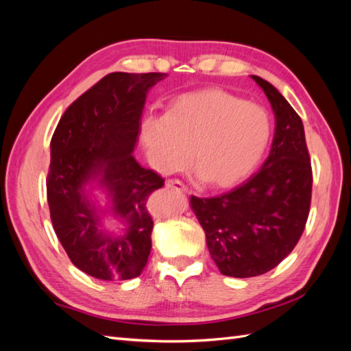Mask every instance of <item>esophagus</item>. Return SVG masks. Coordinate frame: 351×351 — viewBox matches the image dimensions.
I'll list each match as a JSON object with an SVG mask.
<instances>
[{
    "label": "esophagus",
    "instance_id": "1",
    "mask_svg": "<svg viewBox=\"0 0 351 351\" xmlns=\"http://www.w3.org/2000/svg\"><path fill=\"white\" fill-rule=\"evenodd\" d=\"M165 186H167V189L173 190V192H177V193L186 192V186H184L182 182H180V180H177V178L168 180V182L165 183Z\"/></svg>",
    "mask_w": 351,
    "mask_h": 351
}]
</instances>
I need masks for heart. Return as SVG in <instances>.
Here are the masks:
<instances>
[{
	"label": "heart",
	"mask_w": 351,
	"mask_h": 351,
	"mask_svg": "<svg viewBox=\"0 0 351 351\" xmlns=\"http://www.w3.org/2000/svg\"><path fill=\"white\" fill-rule=\"evenodd\" d=\"M271 134V117L261 105L221 89L180 95L162 117L147 115L141 125L142 143L158 171L182 168L192 149L197 176L214 189L234 187L252 176Z\"/></svg>",
	"instance_id": "obj_1"
}]
</instances>
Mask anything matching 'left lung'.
I'll return each mask as SVG.
<instances>
[{"label": "left lung", "instance_id": "left-lung-1", "mask_svg": "<svg viewBox=\"0 0 351 351\" xmlns=\"http://www.w3.org/2000/svg\"><path fill=\"white\" fill-rule=\"evenodd\" d=\"M252 79L263 89L275 115L268 158L231 192L190 199L210 258L221 274L236 278L268 272L291 253L309 217L313 182L299 114L269 82Z\"/></svg>", "mask_w": 351, "mask_h": 351}]
</instances>
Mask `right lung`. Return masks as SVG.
Instances as JSON below:
<instances>
[{
	"label": "right lung",
	"instance_id": "1",
	"mask_svg": "<svg viewBox=\"0 0 351 351\" xmlns=\"http://www.w3.org/2000/svg\"><path fill=\"white\" fill-rule=\"evenodd\" d=\"M165 73H110L62 114L51 139L47 199L52 227L74 267L98 280L139 277L151 253L154 219L147 199L164 178L132 155L147 89ZM109 190L123 228H100L86 186Z\"/></svg>",
	"mask_w": 351,
	"mask_h": 351
}]
</instances>
